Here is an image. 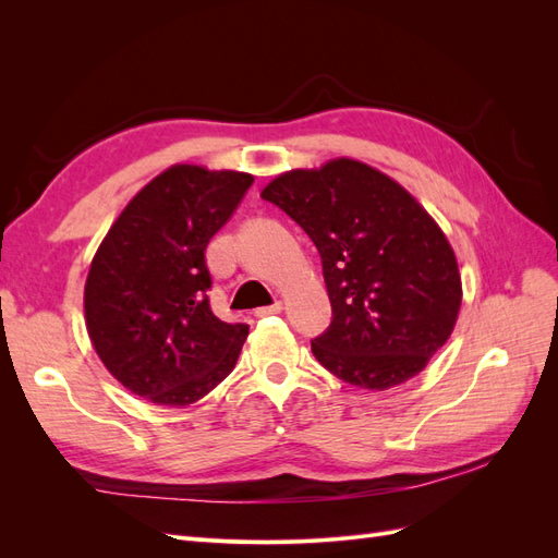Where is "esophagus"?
<instances>
[{
	"label": "esophagus",
	"instance_id": "1",
	"mask_svg": "<svg viewBox=\"0 0 558 558\" xmlns=\"http://www.w3.org/2000/svg\"><path fill=\"white\" fill-rule=\"evenodd\" d=\"M281 312H283V302H279V300H277L275 305H269V307H258V310L253 312V314H256V316L260 318V316H269V314H281Z\"/></svg>",
	"mask_w": 558,
	"mask_h": 558
}]
</instances>
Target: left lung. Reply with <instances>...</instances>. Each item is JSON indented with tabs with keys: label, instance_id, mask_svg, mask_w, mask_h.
Segmentation results:
<instances>
[{
	"label": "left lung",
	"instance_id": "left-lung-1",
	"mask_svg": "<svg viewBox=\"0 0 558 558\" xmlns=\"http://www.w3.org/2000/svg\"><path fill=\"white\" fill-rule=\"evenodd\" d=\"M260 197L320 253L332 324L312 342L316 361L369 391L416 377L449 340L463 300L459 260L435 218L353 158L283 172Z\"/></svg>",
	"mask_w": 558,
	"mask_h": 558
}]
</instances>
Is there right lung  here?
Segmentation results:
<instances>
[{"label": "right lung", "mask_w": 558, "mask_h": 558, "mask_svg": "<svg viewBox=\"0 0 558 558\" xmlns=\"http://www.w3.org/2000/svg\"><path fill=\"white\" fill-rule=\"evenodd\" d=\"M251 183L246 172L167 167L97 246L83 291L86 328L99 361L134 396L185 408L238 363L248 326L211 312L205 248Z\"/></svg>", "instance_id": "1"}]
</instances>
